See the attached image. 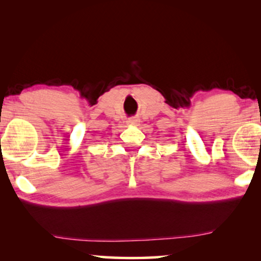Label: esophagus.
I'll return each instance as SVG.
<instances>
[{"label": "esophagus", "instance_id": "obj_1", "mask_svg": "<svg viewBox=\"0 0 261 261\" xmlns=\"http://www.w3.org/2000/svg\"><path fill=\"white\" fill-rule=\"evenodd\" d=\"M140 122V120H139V117H130V119L127 120V123L130 124V126H137Z\"/></svg>", "mask_w": 261, "mask_h": 261}]
</instances>
